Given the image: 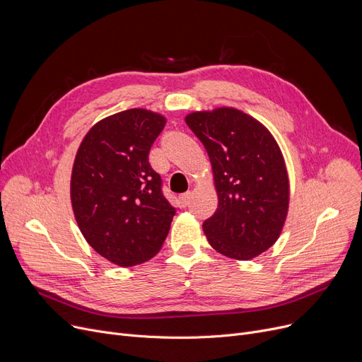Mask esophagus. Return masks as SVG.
Segmentation results:
<instances>
[{"mask_svg": "<svg viewBox=\"0 0 362 362\" xmlns=\"http://www.w3.org/2000/svg\"><path fill=\"white\" fill-rule=\"evenodd\" d=\"M191 197H192L191 192H186V194L180 195V197H179V204H180V206H183V208L187 206L189 202H191Z\"/></svg>", "mask_w": 362, "mask_h": 362, "instance_id": "1", "label": "esophagus"}]
</instances>
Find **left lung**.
Instances as JSON below:
<instances>
[{
    "instance_id": "left-lung-1",
    "label": "left lung",
    "mask_w": 362,
    "mask_h": 362,
    "mask_svg": "<svg viewBox=\"0 0 362 362\" xmlns=\"http://www.w3.org/2000/svg\"><path fill=\"white\" fill-rule=\"evenodd\" d=\"M210 157L218 197L202 229L213 248L252 259L279 239L289 208V177L269 129L240 110L220 107L185 117Z\"/></svg>"
}]
</instances>
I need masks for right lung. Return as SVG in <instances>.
<instances>
[{"label": "right lung", "mask_w": 362, "mask_h": 362, "mask_svg": "<svg viewBox=\"0 0 362 362\" xmlns=\"http://www.w3.org/2000/svg\"><path fill=\"white\" fill-rule=\"evenodd\" d=\"M164 126L158 112L120 111L93 124L76 152L70 180L74 218L92 248L120 267L154 257L176 214L148 161Z\"/></svg>", "instance_id": "1"}]
</instances>
